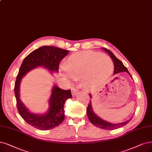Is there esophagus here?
<instances>
[{
	"instance_id": "1",
	"label": "esophagus",
	"mask_w": 152,
	"mask_h": 152,
	"mask_svg": "<svg viewBox=\"0 0 152 152\" xmlns=\"http://www.w3.org/2000/svg\"><path fill=\"white\" fill-rule=\"evenodd\" d=\"M77 93H78V91H77V90H76V89H75V88L71 89V93H72V96H76V95L77 94Z\"/></svg>"
}]
</instances>
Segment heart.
<instances>
[{"instance_id":"obj_1","label":"heart","mask_w":152,"mask_h":152,"mask_svg":"<svg viewBox=\"0 0 152 152\" xmlns=\"http://www.w3.org/2000/svg\"><path fill=\"white\" fill-rule=\"evenodd\" d=\"M113 61L108 56L93 51H82L69 56L65 65L61 67V73L71 81L83 77L85 85L91 87L95 83L104 81L113 72Z\"/></svg>"}]
</instances>
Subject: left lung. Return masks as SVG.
Listing matches in <instances>:
<instances>
[{"label":"left lung","mask_w":152,"mask_h":152,"mask_svg":"<svg viewBox=\"0 0 152 152\" xmlns=\"http://www.w3.org/2000/svg\"><path fill=\"white\" fill-rule=\"evenodd\" d=\"M102 49H103V50H104L106 53H107L110 56V58L113 61L114 67H115L113 75H116V74H118V73H120L121 72H126L130 76V77L132 78V75H130V73L128 72L126 67L124 65H123V63L120 60H119L116 57L113 53L110 51V50L106 49V48H102ZM89 96H90V98L92 99L93 97H92L91 94H89ZM86 113H87V115H88L89 120L90 121V122L92 123L93 125H95L97 127H99L100 128L104 129V130H115V129L120 128L123 126H125V125L127 124V123L130 122V121L132 118V117L130 119H129L127 121L118 123H112L108 122L107 121H105V120H103L102 118L98 116L96 113H94L93 110L91 99H90V102L89 103L88 106L87 107Z\"/></svg>","instance_id":"obj_1"}]
</instances>
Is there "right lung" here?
I'll return each mask as SVG.
<instances>
[{"label":"right lung","mask_w":152,"mask_h":152,"mask_svg":"<svg viewBox=\"0 0 152 152\" xmlns=\"http://www.w3.org/2000/svg\"><path fill=\"white\" fill-rule=\"evenodd\" d=\"M69 50L54 46H44L33 50L27 56L20 67L15 83L14 92L17 107L21 116L28 124L41 130H48L59 125L64 119V106L66 101L71 98L70 89L64 90L54 85L49 99V108L44 113H34L30 111L20 98V85L27 73L39 67L53 74L59 72L60 61Z\"/></svg>","instance_id":"obj_1"}]
</instances>
